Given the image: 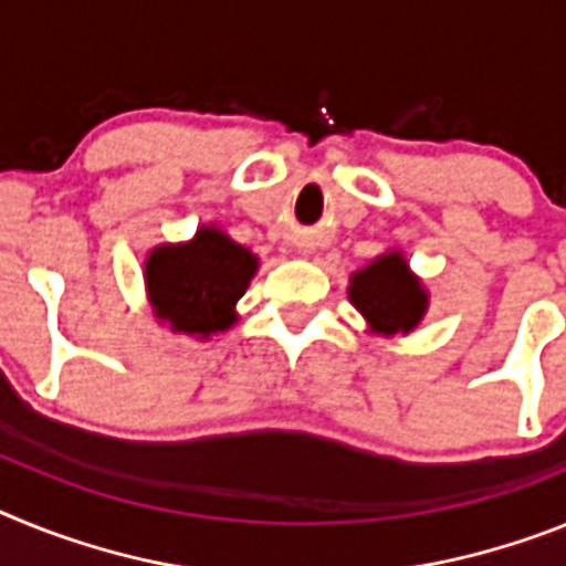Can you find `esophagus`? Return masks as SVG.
Returning <instances> with one entry per match:
<instances>
[{
	"mask_svg": "<svg viewBox=\"0 0 566 566\" xmlns=\"http://www.w3.org/2000/svg\"><path fill=\"white\" fill-rule=\"evenodd\" d=\"M296 250H298V253L307 255V253H313V244L307 242V239H298V242H296Z\"/></svg>",
	"mask_w": 566,
	"mask_h": 566,
	"instance_id": "34e87169",
	"label": "esophagus"
}]
</instances>
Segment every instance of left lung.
<instances>
[{
    "instance_id": "1",
    "label": "left lung",
    "mask_w": 566,
    "mask_h": 566,
    "mask_svg": "<svg viewBox=\"0 0 566 566\" xmlns=\"http://www.w3.org/2000/svg\"><path fill=\"white\" fill-rule=\"evenodd\" d=\"M347 298L367 322V331L381 338L407 336L430 311L424 282L412 273L405 253L396 248L385 250L353 273Z\"/></svg>"
}]
</instances>
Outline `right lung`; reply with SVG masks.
<instances>
[{"label":"right lung","instance_id":"right-lung-1","mask_svg":"<svg viewBox=\"0 0 566 566\" xmlns=\"http://www.w3.org/2000/svg\"><path fill=\"white\" fill-rule=\"evenodd\" d=\"M259 255L222 228L201 224L193 239L156 244L145 259V293L159 324L208 342L239 322L235 304L253 282Z\"/></svg>","mask_w":566,"mask_h":566}]
</instances>
